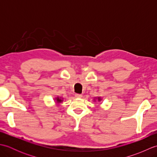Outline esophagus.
<instances>
[{
	"instance_id": "obj_1",
	"label": "esophagus",
	"mask_w": 157,
	"mask_h": 157,
	"mask_svg": "<svg viewBox=\"0 0 157 157\" xmlns=\"http://www.w3.org/2000/svg\"><path fill=\"white\" fill-rule=\"evenodd\" d=\"M75 97L76 98H82V94H75Z\"/></svg>"
}]
</instances>
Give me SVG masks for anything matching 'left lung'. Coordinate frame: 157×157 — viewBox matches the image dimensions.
I'll list each match as a JSON object with an SVG mask.
<instances>
[{"label":"left lung","mask_w":157,"mask_h":157,"mask_svg":"<svg viewBox=\"0 0 157 157\" xmlns=\"http://www.w3.org/2000/svg\"><path fill=\"white\" fill-rule=\"evenodd\" d=\"M102 100V98L101 97V96H98V97H94V102H96V101H97V102H101V101Z\"/></svg>","instance_id":"obj_1"}]
</instances>
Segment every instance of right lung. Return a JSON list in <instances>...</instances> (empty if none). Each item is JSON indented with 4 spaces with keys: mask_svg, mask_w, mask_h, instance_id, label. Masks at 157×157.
<instances>
[{
    "mask_svg": "<svg viewBox=\"0 0 157 157\" xmlns=\"http://www.w3.org/2000/svg\"><path fill=\"white\" fill-rule=\"evenodd\" d=\"M55 101H56V102L57 103L58 105H59V104H61V103L63 102V98H62L61 96H56V97L55 98Z\"/></svg>",
    "mask_w": 157,
    "mask_h": 157,
    "instance_id": "right-lung-1",
    "label": "right lung"
}]
</instances>
